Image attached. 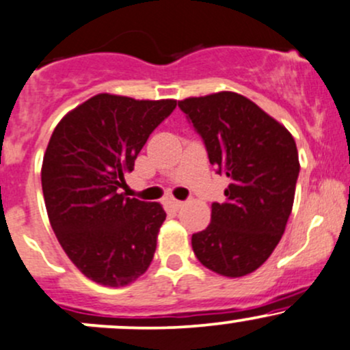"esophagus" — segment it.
Wrapping results in <instances>:
<instances>
[{
  "mask_svg": "<svg viewBox=\"0 0 350 350\" xmlns=\"http://www.w3.org/2000/svg\"><path fill=\"white\" fill-rule=\"evenodd\" d=\"M171 206L174 207L176 211H179L184 206V202L183 201H178V199H171Z\"/></svg>",
  "mask_w": 350,
  "mask_h": 350,
  "instance_id": "34e87169",
  "label": "esophagus"
}]
</instances>
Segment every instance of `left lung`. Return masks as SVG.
I'll return each instance as SVG.
<instances>
[{
  "label": "left lung",
  "instance_id": "8db88e82",
  "mask_svg": "<svg viewBox=\"0 0 350 350\" xmlns=\"http://www.w3.org/2000/svg\"><path fill=\"white\" fill-rule=\"evenodd\" d=\"M179 107L201 134L209 163L231 181L226 201L211 206V224L193 234V251L216 274L243 278L266 262L286 231L301 169L295 141L232 91L186 98Z\"/></svg>",
  "mask_w": 350,
  "mask_h": 350
}]
</instances>
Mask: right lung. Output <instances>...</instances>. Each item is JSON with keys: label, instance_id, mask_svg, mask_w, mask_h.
<instances>
[{"label": "right lung", "instance_id": "right-lung-1", "mask_svg": "<svg viewBox=\"0 0 350 350\" xmlns=\"http://www.w3.org/2000/svg\"><path fill=\"white\" fill-rule=\"evenodd\" d=\"M176 99L96 94L57 122L41 167L49 222L71 262L91 281L122 287L148 271L166 213L119 187Z\"/></svg>", "mask_w": 350, "mask_h": 350}]
</instances>
